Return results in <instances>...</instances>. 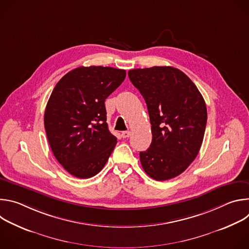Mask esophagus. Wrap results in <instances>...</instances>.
<instances>
[{"mask_svg": "<svg viewBox=\"0 0 249 249\" xmlns=\"http://www.w3.org/2000/svg\"><path fill=\"white\" fill-rule=\"evenodd\" d=\"M130 135H131V132H130V131H123V132L121 133V136H122V138H124V139L128 138Z\"/></svg>", "mask_w": 249, "mask_h": 249, "instance_id": "1", "label": "esophagus"}]
</instances>
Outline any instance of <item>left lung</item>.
I'll list each match as a JSON object with an SVG mask.
<instances>
[{"instance_id":"1","label":"left lung","mask_w":249,"mask_h":249,"mask_svg":"<svg viewBox=\"0 0 249 249\" xmlns=\"http://www.w3.org/2000/svg\"><path fill=\"white\" fill-rule=\"evenodd\" d=\"M128 76L147 103L152 125L151 146L140 153L142 166L155 180L171 179L200 151L207 123L205 100L194 83L173 67L134 69Z\"/></svg>"}]
</instances>
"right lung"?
<instances>
[{
	"label": "right lung",
	"mask_w": 249,
	"mask_h": 249,
	"mask_svg": "<svg viewBox=\"0 0 249 249\" xmlns=\"http://www.w3.org/2000/svg\"><path fill=\"white\" fill-rule=\"evenodd\" d=\"M126 71L79 67L55 86L44 113V127L56 160L78 178L96 175L108 160L117 138L106 123L104 101L125 80Z\"/></svg>",
	"instance_id": "obj_1"
}]
</instances>
